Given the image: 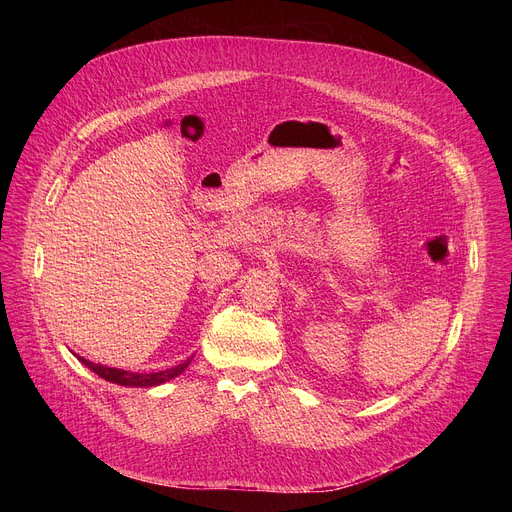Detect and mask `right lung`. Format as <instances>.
Segmentation results:
<instances>
[{
  "label": "right lung",
  "mask_w": 512,
  "mask_h": 512,
  "mask_svg": "<svg viewBox=\"0 0 512 512\" xmlns=\"http://www.w3.org/2000/svg\"><path fill=\"white\" fill-rule=\"evenodd\" d=\"M87 369H91L93 373H97L101 379L109 381V383H115V385H121V387H158V385H164L172 379H176L178 375H182L186 371L188 364L192 362L194 356L186 358L184 362L176 364V367L172 369H166V371H158V373H133V371H123V369H113V367H105V364H97V362H91L83 356H77Z\"/></svg>",
  "instance_id": "add662e5"
}]
</instances>
